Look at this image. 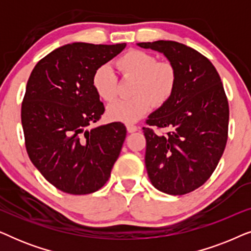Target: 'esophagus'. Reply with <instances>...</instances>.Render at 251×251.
Wrapping results in <instances>:
<instances>
[{
  "mask_svg": "<svg viewBox=\"0 0 251 251\" xmlns=\"http://www.w3.org/2000/svg\"><path fill=\"white\" fill-rule=\"evenodd\" d=\"M126 130H128L129 132H136L137 130H138V126L132 125V123H126Z\"/></svg>",
  "mask_w": 251,
  "mask_h": 251,
  "instance_id": "esophagus-1",
  "label": "esophagus"
}]
</instances>
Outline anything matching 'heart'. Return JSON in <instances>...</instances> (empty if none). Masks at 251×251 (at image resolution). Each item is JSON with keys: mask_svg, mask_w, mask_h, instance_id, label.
<instances>
[{"mask_svg": "<svg viewBox=\"0 0 251 251\" xmlns=\"http://www.w3.org/2000/svg\"><path fill=\"white\" fill-rule=\"evenodd\" d=\"M115 66L125 78H135L132 97L118 100L109 106L108 116L115 121L133 122L150 112L152 106L161 107L170 100L178 82V72L169 60H157L143 50L126 51L115 60ZM119 80L107 65L96 68L92 87L104 101L112 102L118 97Z\"/></svg>", "mask_w": 251, "mask_h": 251, "instance_id": "b5f03b06", "label": "heart"}]
</instances>
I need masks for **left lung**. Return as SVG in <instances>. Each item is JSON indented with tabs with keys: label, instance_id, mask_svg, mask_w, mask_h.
Listing matches in <instances>:
<instances>
[{
	"label": "left lung",
	"instance_id": "8db88e82",
	"mask_svg": "<svg viewBox=\"0 0 251 251\" xmlns=\"http://www.w3.org/2000/svg\"><path fill=\"white\" fill-rule=\"evenodd\" d=\"M177 68L175 94L146 120L145 164L151 183L171 195L191 193L214 173L228 136L229 108L221 76L199 51L175 42H142ZM168 127V133H156Z\"/></svg>",
	"mask_w": 251,
	"mask_h": 251
}]
</instances>
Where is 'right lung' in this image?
<instances>
[{
  "label": "right lung",
  "mask_w": 251,
  "mask_h": 251,
  "mask_svg": "<svg viewBox=\"0 0 251 251\" xmlns=\"http://www.w3.org/2000/svg\"><path fill=\"white\" fill-rule=\"evenodd\" d=\"M126 46L66 44L42 58L30 73L22 104L26 151L42 176L65 193L101 188L121 152L123 123L91 128L105 112L92 74Z\"/></svg>",
  "instance_id": "right-lung-1"
}]
</instances>
